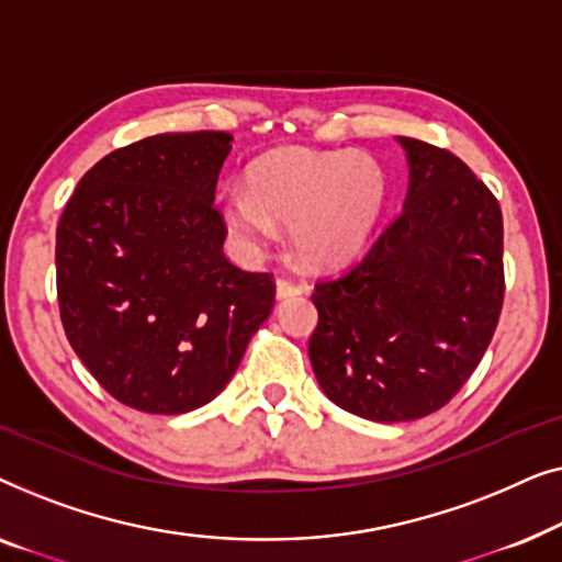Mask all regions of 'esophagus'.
I'll return each instance as SVG.
<instances>
[{
	"instance_id": "34e87169",
	"label": "esophagus",
	"mask_w": 562,
	"mask_h": 562,
	"mask_svg": "<svg viewBox=\"0 0 562 562\" xmlns=\"http://www.w3.org/2000/svg\"><path fill=\"white\" fill-rule=\"evenodd\" d=\"M304 291L302 283L291 281V279H279L276 281V296L279 299H291V296H299Z\"/></svg>"
}]
</instances>
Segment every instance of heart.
Segmentation results:
<instances>
[{"label":"heart","instance_id":"b5f03b06","mask_svg":"<svg viewBox=\"0 0 562 562\" xmlns=\"http://www.w3.org/2000/svg\"><path fill=\"white\" fill-rule=\"evenodd\" d=\"M386 191V171L371 153L283 148L250 166L248 189H225L220 210L227 233L252 256L276 243V225H289L296 256L329 266L366 243Z\"/></svg>","mask_w":562,"mask_h":562}]
</instances>
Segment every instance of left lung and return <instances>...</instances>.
Listing matches in <instances>:
<instances>
[{
    "instance_id": "1",
    "label": "left lung",
    "mask_w": 562,
    "mask_h": 562,
    "mask_svg": "<svg viewBox=\"0 0 562 562\" xmlns=\"http://www.w3.org/2000/svg\"><path fill=\"white\" fill-rule=\"evenodd\" d=\"M402 212L345 271L314 283L310 360L340 409L409 422L442 409L481 363L504 304L496 196L450 150L396 137Z\"/></svg>"
}]
</instances>
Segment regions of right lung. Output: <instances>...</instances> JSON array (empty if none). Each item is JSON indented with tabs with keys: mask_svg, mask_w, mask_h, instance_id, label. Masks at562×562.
Returning a JSON list of instances; mask_svg holds the SVG:
<instances>
[{
	"mask_svg": "<svg viewBox=\"0 0 562 562\" xmlns=\"http://www.w3.org/2000/svg\"><path fill=\"white\" fill-rule=\"evenodd\" d=\"M233 135L164 133L91 166L56 229L66 337L125 406L183 414L210 404L276 302L271 273L222 252L214 189Z\"/></svg>",
	"mask_w": 562,
	"mask_h": 562,
	"instance_id": "1",
	"label": "right lung"
}]
</instances>
